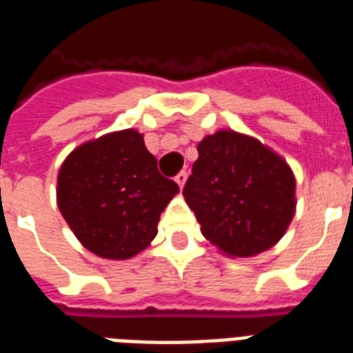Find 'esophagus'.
Listing matches in <instances>:
<instances>
[{
	"mask_svg": "<svg viewBox=\"0 0 353 353\" xmlns=\"http://www.w3.org/2000/svg\"><path fill=\"white\" fill-rule=\"evenodd\" d=\"M185 179H188V174H185V171H180V173L176 174V176H174V182H176V184H179L180 188H184Z\"/></svg>",
	"mask_w": 353,
	"mask_h": 353,
	"instance_id": "esophagus-1",
	"label": "esophagus"
}]
</instances>
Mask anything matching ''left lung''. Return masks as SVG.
I'll return each instance as SVG.
<instances>
[{
    "label": "left lung",
    "instance_id": "1",
    "mask_svg": "<svg viewBox=\"0 0 353 353\" xmlns=\"http://www.w3.org/2000/svg\"><path fill=\"white\" fill-rule=\"evenodd\" d=\"M196 149L182 193L202 235L230 256H253L277 244L295 213L288 163L235 131L205 137Z\"/></svg>",
    "mask_w": 353,
    "mask_h": 353
}]
</instances>
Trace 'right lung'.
<instances>
[{"label": "right lung", "instance_id": "right-lung-1", "mask_svg": "<svg viewBox=\"0 0 353 353\" xmlns=\"http://www.w3.org/2000/svg\"><path fill=\"white\" fill-rule=\"evenodd\" d=\"M176 193L132 129L80 145L58 174V208L70 230L89 252L114 261L149 246Z\"/></svg>", "mask_w": 353, "mask_h": 353}]
</instances>
